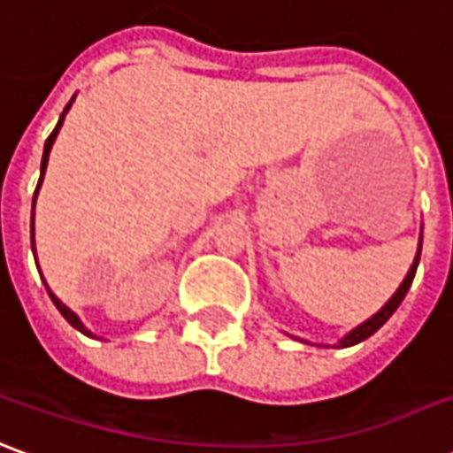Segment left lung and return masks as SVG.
Here are the masks:
<instances>
[{
	"mask_svg": "<svg viewBox=\"0 0 453 453\" xmlns=\"http://www.w3.org/2000/svg\"><path fill=\"white\" fill-rule=\"evenodd\" d=\"M419 253H422V234H419V246H417V256H415V261H412V265H410V271H407L405 275V280L400 283V288L395 290V295L388 300L378 312L373 314V317H368L365 322H361L358 326H354L349 334L344 336V339H339V344H334L336 349H346V346H354V344H361L364 339H368L371 334H375L383 324L390 319V314L395 312L397 307H400V303L405 300V295L407 290H410V285H412V278H415V271H417V263H419Z\"/></svg>",
	"mask_w": 453,
	"mask_h": 453,
	"instance_id": "1",
	"label": "left lung"
}]
</instances>
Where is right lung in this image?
<instances>
[{"label": "right lung", "mask_w": 453, "mask_h": 453, "mask_svg": "<svg viewBox=\"0 0 453 453\" xmlns=\"http://www.w3.org/2000/svg\"><path fill=\"white\" fill-rule=\"evenodd\" d=\"M73 102H75V97H73V99H70V102H67V107L63 109V114H60V119H58L56 129H53V134H50V136H48L46 146H43V160H41V178H38L36 195H38V190H41V182H43V175H46V168H48V156H50V149H53V143H56L58 131H60V127H63V121H65L67 109L73 107ZM36 195H34V207H31V249H34V256H36V242H34V210H36ZM36 265H38V258H36ZM41 278H43V273H41ZM43 283H46V280H43ZM46 290H48V295H50V300H53V304H56V307H58V312L63 314V317H65L67 322L73 324V326H75V329H78V332H82V334H85V336H92V332H89L88 326H85V324H82V319H80L78 314L73 312V310H70V307H67V304L60 303V300H58L56 295H53V290H50V288H48V283H46Z\"/></svg>", "instance_id": "right-lung-1"}]
</instances>
